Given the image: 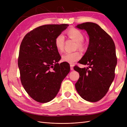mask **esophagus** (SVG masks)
Segmentation results:
<instances>
[{
  "instance_id": "obj_1",
  "label": "esophagus",
  "mask_w": 127,
  "mask_h": 127,
  "mask_svg": "<svg viewBox=\"0 0 127 127\" xmlns=\"http://www.w3.org/2000/svg\"><path fill=\"white\" fill-rule=\"evenodd\" d=\"M70 69H71V70H74V65H73L72 64H70Z\"/></svg>"
}]
</instances>
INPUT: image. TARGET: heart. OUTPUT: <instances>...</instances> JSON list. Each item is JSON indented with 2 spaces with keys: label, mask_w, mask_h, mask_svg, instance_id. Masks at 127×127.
I'll use <instances>...</instances> for the list:
<instances>
[{
  "label": "heart",
  "mask_w": 127,
  "mask_h": 127,
  "mask_svg": "<svg viewBox=\"0 0 127 127\" xmlns=\"http://www.w3.org/2000/svg\"><path fill=\"white\" fill-rule=\"evenodd\" d=\"M68 36L70 39L77 42V47L80 50L84 49V45L83 42L84 39L83 34L79 30L74 28L69 29L67 32ZM65 38L63 34L58 35L55 40V44L57 49L60 52H63L64 49ZM82 55L79 52H67L62 56V60L65 62L72 64L81 58Z\"/></svg>",
  "instance_id": "b5f03b06"
}]
</instances>
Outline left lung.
<instances>
[{
    "label": "left lung",
    "instance_id": "left-lung-1",
    "mask_svg": "<svg viewBox=\"0 0 127 127\" xmlns=\"http://www.w3.org/2000/svg\"><path fill=\"white\" fill-rule=\"evenodd\" d=\"M76 28L86 31L89 44L79 61L88 67H74L79 74L75 88L83 99L95 102L104 96L114 80L117 64L116 46L111 37L97 24L86 22Z\"/></svg>",
    "mask_w": 127,
    "mask_h": 127
}]
</instances>
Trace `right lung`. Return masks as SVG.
I'll return each mask as SVG.
<instances>
[{"instance_id": "right-lung-1", "label": "right lung", "mask_w": 127, "mask_h": 127, "mask_svg": "<svg viewBox=\"0 0 127 127\" xmlns=\"http://www.w3.org/2000/svg\"><path fill=\"white\" fill-rule=\"evenodd\" d=\"M68 26L42 25L26 34L22 41L18 60L21 81L28 94L38 102L52 100L70 71L68 63H58L61 57L55 44L56 37Z\"/></svg>"}]
</instances>
